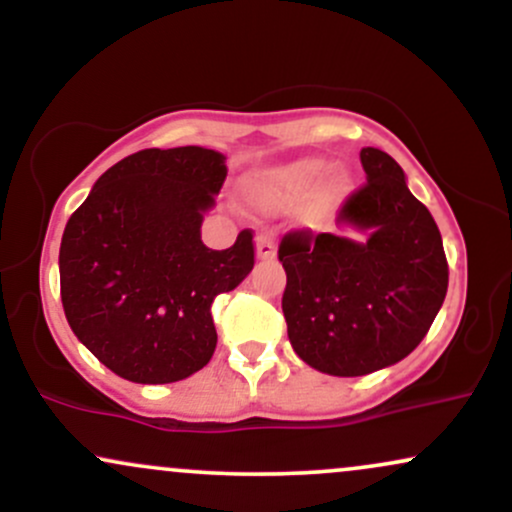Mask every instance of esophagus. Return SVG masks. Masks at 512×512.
<instances>
[{
  "mask_svg": "<svg viewBox=\"0 0 512 512\" xmlns=\"http://www.w3.org/2000/svg\"><path fill=\"white\" fill-rule=\"evenodd\" d=\"M255 250H257V257H260V260H274V255H276L274 238L269 236V233H260V236L255 238Z\"/></svg>",
  "mask_w": 512,
  "mask_h": 512,
  "instance_id": "1",
  "label": "esophagus"
}]
</instances>
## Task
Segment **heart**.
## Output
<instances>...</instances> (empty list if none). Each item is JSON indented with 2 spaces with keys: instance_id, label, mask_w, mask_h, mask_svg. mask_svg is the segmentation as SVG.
I'll use <instances>...</instances> for the list:
<instances>
[{
  "instance_id": "heart-1",
  "label": "heart",
  "mask_w": 512,
  "mask_h": 512,
  "mask_svg": "<svg viewBox=\"0 0 512 512\" xmlns=\"http://www.w3.org/2000/svg\"><path fill=\"white\" fill-rule=\"evenodd\" d=\"M327 170H330V163L322 158H301V161L255 175L245 185V192L250 202L262 211H286L301 204L313 192V197L305 204V219L322 223L339 207L349 190L346 173H332L320 186Z\"/></svg>"
}]
</instances>
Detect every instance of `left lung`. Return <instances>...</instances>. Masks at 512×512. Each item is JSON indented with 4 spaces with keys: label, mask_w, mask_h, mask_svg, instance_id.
Here are the masks:
<instances>
[{
    "label": "left lung",
    "mask_w": 512,
    "mask_h": 512,
    "mask_svg": "<svg viewBox=\"0 0 512 512\" xmlns=\"http://www.w3.org/2000/svg\"><path fill=\"white\" fill-rule=\"evenodd\" d=\"M366 185L337 214L342 233L291 231L281 238V298L293 351L308 366L356 378L409 356L448 293V260L431 211L409 192L385 151L361 149Z\"/></svg>",
    "instance_id": "1"
}]
</instances>
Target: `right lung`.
Wrapping results in <instances>:
<instances>
[{"mask_svg":"<svg viewBox=\"0 0 512 512\" xmlns=\"http://www.w3.org/2000/svg\"><path fill=\"white\" fill-rule=\"evenodd\" d=\"M226 158L202 146L122 158L69 216L60 245L64 315L81 344L120 378L166 385L214 356L211 303L255 264L252 231L228 250L202 243Z\"/></svg>","mask_w":512,"mask_h":512,"instance_id":"right-lung-1","label":"right lung"}]
</instances>
